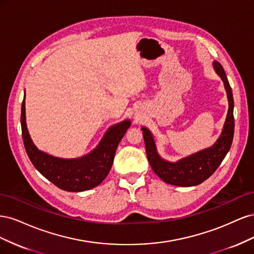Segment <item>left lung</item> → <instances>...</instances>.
Listing matches in <instances>:
<instances>
[{
  "label": "left lung",
  "instance_id": "left-lung-1",
  "mask_svg": "<svg viewBox=\"0 0 254 254\" xmlns=\"http://www.w3.org/2000/svg\"><path fill=\"white\" fill-rule=\"evenodd\" d=\"M213 67L214 71L224 81L229 109L222 131L217 141L211 147L195 152L189 157L176 161V162H170L158 153L155 137L150 130L146 127L141 128L144 136L146 155H147L152 171L168 184L177 187H194L202 183L217 170V167L231 148L234 134V101L232 89L230 87L224 67L218 61H213Z\"/></svg>",
  "mask_w": 254,
  "mask_h": 254
}]
</instances>
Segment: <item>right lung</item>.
Instances as JSON below:
<instances>
[{"label": "right lung", "instance_id": "1", "mask_svg": "<svg viewBox=\"0 0 254 254\" xmlns=\"http://www.w3.org/2000/svg\"><path fill=\"white\" fill-rule=\"evenodd\" d=\"M130 125V120L118 123L107 130L96 148L88 155L75 159H63L51 156L36 147L26 126L25 95L22 102V137L29 160L45 178L67 191L87 190L104 181L111 170L119 143Z\"/></svg>", "mask_w": 254, "mask_h": 254}]
</instances>
